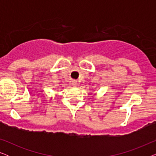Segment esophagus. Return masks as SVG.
Wrapping results in <instances>:
<instances>
[{
  "mask_svg": "<svg viewBox=\"0 0 156 156\" xmlns=\"http://www.w3.org/2000/svg\"><path fill=\"white\" fill-rule=\"evenodd\" d=\"M77 84L78 83L76 82V81H75V80H74L73 82H72V84H73L74 86H77Z\"/></svg>",
  "mask_w": 156,
  "mask_h": 156,
  "instance_id": "34e87169",
  "label": "esophagus"
}]
</instances>
